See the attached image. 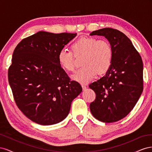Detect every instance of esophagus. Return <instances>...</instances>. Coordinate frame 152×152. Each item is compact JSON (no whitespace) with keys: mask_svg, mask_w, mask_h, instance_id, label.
<instances>
[{"mask_svg":"<svg viewBox=\"0 0 152 152\" xmlns=\"http://www.w3.org/2000/svg\"><path fill=\"white\" fill-rule=\"evenodd\" d=\"M82 89H83V90H85L87 88V86L85 84H82Z\"/></svg>","mask_w":152,"mask_h":152,"instance_id":"obj_1","label":"esophagus"}]
</instances>
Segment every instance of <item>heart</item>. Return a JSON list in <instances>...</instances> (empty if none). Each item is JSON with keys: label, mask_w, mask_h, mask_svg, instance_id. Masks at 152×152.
I'll return each mask as SVG.
<instances>
[{"label": "heart", "mask_w": 152, "mask_h": 152, "mask_svg": "<svg viewBox=\"0 0 152 152\" xmlns=\"http://www.w3.org/2000/svg\"><path fill=\"white\" fill-rule=\"evenodd\" d=\"M71 51L59 50L58 55L59 64L69 72L75 68V58L83 56L81 64L83 66L72 76V79L80 83L90 82L98 73L104 74L111 66L113 50L107 40H97L94 37H82L71 45Z\"/></svg>", "instance_id": "obj_1"}]
</instances>
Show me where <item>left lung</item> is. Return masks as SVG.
Masks as SVG:
<instances>
[{"instance_id": "1", "label": "left lung", "mask_w": 152, "mask_h": 152, "mask_svg": "<svg viewBox=\"0 0 152 152\" xmlns=\"http://www.w3.org/2000/svg\"><path fill=\"white\" fill-rule=\"evenodd\" d=\"M90 35L104 36L113 50L112 63L106 75L89 86L96 94L91 112L99 121L117 122L131 112L143 90L142 59L131 40L118 30L104 28Z\"/></svg>"}]
</instances>
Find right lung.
Instances as JSON below:
<instances>
[{
    "instance_id": "add662e5",
    "label": "right lung",
    "mask_w": 152,
    "mask_h": 152,
    "mask_svg": "<svg viewBox=\"0 0 152 152\" xmlns=\"http://www.w3.org/2000/svg\"><path fill=\"white\" fill-rule=\"evenodd\" d=\"M76 35L39 31L23 39L14 50L9 83L18 108L35 123L49 126L64 120L82 91L58 59L59 50Z\"/></svg>"
}]
</instances>
